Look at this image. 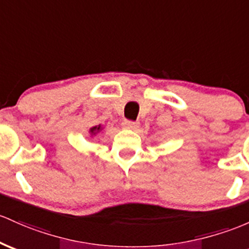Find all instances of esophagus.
Wrapping results in <instances>:
<instances>
[{"label":"esophagus","instance_id":"obj_1","mask_svg":"<svg viewBox=\"0 0 249 249\" xmlns=\"http://www.w3.org/2000/svg\"><path fill=\"white\" fill-rule=\"evenodd\" d=\"M138 125H139V123L133 122V120H124V122L122 123V126L124 127V129H129V130L137 129Z\"/></svg>","mask_w":249,"mask_h":249}]
</instances>
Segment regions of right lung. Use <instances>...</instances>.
I'll use <instances>...</instances> for the list:
<instances>
[{"instance_id": "obj_1", "label": "right lung", "mask_w": 249, "mask_h": 249, "mask_svg": "<svg viewBox=\"0 0 249 249\" xmlns=\"http://www.w3.org/2000/svg\"><path fill=\"white\" fill-rule=\"evenodd\" d=\"M102 130H103L102 125H97V126H93L89 129V135H91V137H94V136H97Z\"/></svg>"}]
</instances>
